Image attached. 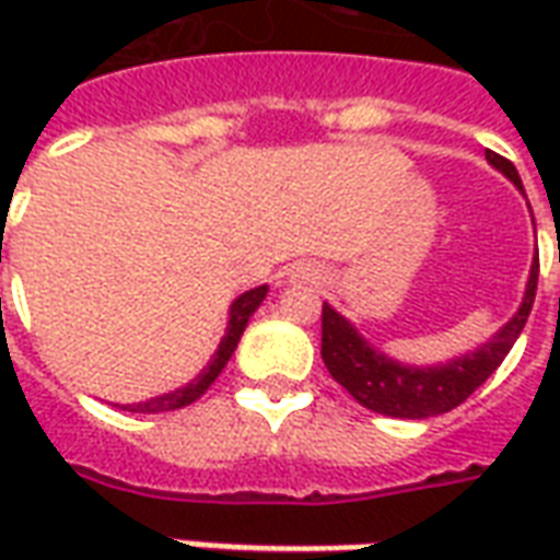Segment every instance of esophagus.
<instances>
[{
  "label": "esophagus",
  "instance_id": "obj_1",
  "mask_svg": "<svg viewBox=\"0 0 560 560\" xmlns=\"http://www.w3.org/2000/svg\"><path fill=\"white\" fill-rule=\"evenodd\" d=\"M296 279L317 281V279H320V276H317V269H315V267H296Z\"/></svg>",
  "mask_w": 560,
  "mask_h": 560
}]
</instances>
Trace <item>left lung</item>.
Segmentation results:
<instances>
[{"label":"left lung","instance_id":"8db88e82","mask_svg":"<svg viewBox=\"0 0 560 560\" xmlns=\"http://www.w3.org/2000/svg\"><path fill=\"white\" fill-rule=\"evenodd\" d=\"M486 161L494 171L504 173L506 179L525 195L513 161L501 159L492 149L486 152ZM537 272H540V260L534 257L525 296H522L516 315L510 317L492 339L482 341L480 348L453 357L446 363L408 365L393 360L384 351H377L375 345H369L360 336V329L353 327L348 317H341L329 303H324V315H320V324H324L320 327V357L327 363L329 375L369 411L384 413V417H401V420H425V417L453 411L492 375L498 365L504 363V357L510 353L530 315V305L537 296Z\"/></svg>","mask_w":560,"mask_h":560}]
</instances>
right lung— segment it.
Returning <instances> with one entry per match:
<instances>
[{
    "label": "right lung",
    "mask_w": 560,
    "mask_h": 560,
    "mask_svg": "<svg viewBox=\"0 0 560 560\" xmlns=\"http://www.w3.org/2000/svg\"><path fill=\"white\" fill-rule=\"evenodd\" d=\"M267 293H269L267 284H260V288H252V291L240 293V296L233 300L231 317H228V329H224V339L219 341V351L212 353V360L207 363V369H203L191 384L173 389V393H164V396H155V399H149V401L122 405V411H131V413L176 411V408H185V405H191V401L200 399V396L212 387V381L221 375V369L228 365V360H231L233 351H236V345H240V339H243L245 327H248V317L255 315L257 305L267 300Z\"/></svg>",
    "instance_id": "obj_1"
}]
</instances>
